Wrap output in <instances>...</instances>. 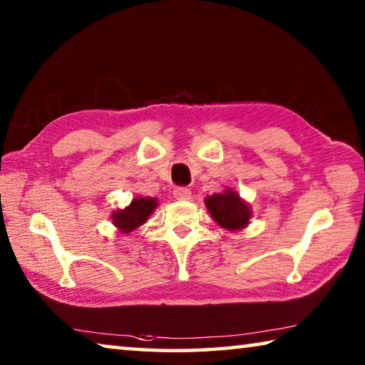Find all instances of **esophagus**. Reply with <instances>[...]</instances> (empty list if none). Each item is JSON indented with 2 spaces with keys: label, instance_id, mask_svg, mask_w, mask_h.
I'll list each match as a JSON object with an SVG mask.
<instances>
[{
  "label": "esophagus",
  "instance_id": "1",
  "mask_svg": "<svg viewBox=\"0 0 365 365\" xmlns=\"http://www.w3.org/2000/svg\"><path fill=\"white\" fill-rule=\"evenodd\" d=\"M174 196H175V200H178V201H187V200H190L191 197V191L188 190V188H175L174 190Z\"/></svg>",
  "mask_w": 365,
  "mask_h": 365
}]
</instances>
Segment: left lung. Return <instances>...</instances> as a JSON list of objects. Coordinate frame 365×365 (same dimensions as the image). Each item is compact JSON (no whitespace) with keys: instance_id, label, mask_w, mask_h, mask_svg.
<instances>
[{"instance_id":"obj_1","label":"left lung","mask_w":365,"mask_h":365,"mask_svg":"<svg viewBox=\"0 0 365 365\" xmlns=\"http://www.w3.org/2000/svg\"><path fill=\"white\" fill-rule=\"evenodd\" d=\"M205 205L217 225L228 232L245 230L252 217L250 202H246L233 188L206 196Z\"/></svg>"}]
</instances>
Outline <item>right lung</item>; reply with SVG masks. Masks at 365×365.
Listing matches in <instances>:
<instances>
[{
	"label": "right lung",
	"mask_w": 365,
	"mask_h": 365,
	"mask_svg": "<svg viewBox=\"0 0 365 365\" xmlns=\"http://www.w3.org/2000/svg\"><path fill=\"white\" fill-rule=\"evenodd\" d=\"M158 197L150 196H137L133 197L130 205L123 209L113 211L110 220H113L117 232L122 235H128L133 230H137L145 222L150 219V215L158 207Z\"/></svg>",
	"instance_id": "add662e5"
}]
</instances>
